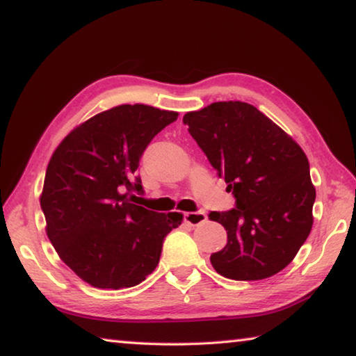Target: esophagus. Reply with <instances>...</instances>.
<instances>
[{
  "label": "esophagus",
  "mask_w": 356,
  "mask_h": 356,
  "mask_svg": "<svg viewBox=\"0 0 356 356\" xmlns=\"http://www.w3.org/2000/svg\"><path fill=\"white\" fill-rule=\"evenodd\" d=\"M207 220V215L204 212H188L184 215V221L190 226H197Z\"/></svg>",
  "instance_id": "esophagus-1"
}]
</instances>
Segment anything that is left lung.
Here are the masks:
<instances>
[{
    "mask_svg": "<svg viewBox=\"0 0 356 356\" xmlns=\"http://www.w3.org/2000/svg\"><path fill=\"white\" fill-rule=\"evenodd\" d=\"M184 124L225 179L236 207L210 212L227 243L210 256L221 276L265 280L286 268L312 227L316 188L301 147L256 106L216 102L186 113Z\"/></svg>",
    "mask_w": 356,
    "mask_h": 356,
    "instance_id": "1",
    "label": "left lung"
}]
</instances>
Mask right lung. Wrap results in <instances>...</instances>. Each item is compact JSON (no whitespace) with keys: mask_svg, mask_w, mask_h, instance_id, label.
<instances>
[{"mask_svg":"<svg viewBox=\"0 0 356 356\" xmlns=\"http://www.w3.org/2000/svg\"><path fill=\"white\" fill-rule=\"evenodd\" d=\"M174 111L119 105L64 138L45 172L40 207L47 236L63 262L88 284H140L160 261L163 240L182 222L177 212L136 206V176L149 143L177 119Z\"/></svg>","mask_w":356,"mask_h":356,"instance_id":"obj_1","label":"right lung"}]
</instances>
